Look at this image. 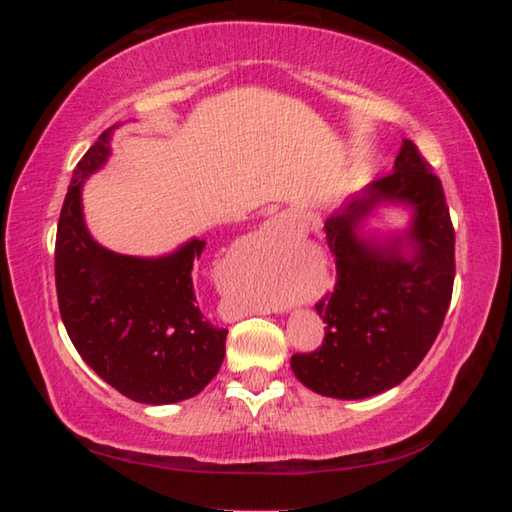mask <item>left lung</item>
Here are the masks:
<instances>
[{
	"label": "left lung",
	"instance_id": "left-lung-1",
	"mask_svg": "<svg viewBox=\"0 0 512 512\" xmlns=\"http://www.w3.org/2000/svg\"><path fill=\"white\" fill-rule=\"evenodd\" d=\"M379 202L414 207L411 260L401 257V240L377 247L356 235ZM325 232L336 262L334 291L316 302L325 339L293 354L291 370L314 393L363 400L409 377L443 327L456 273L452 216L440 178L404 140L395 169L329 216Z\"/></svg>",
	"mask_w": 512,
	"mask_h": 512
}]
</instances>
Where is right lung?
<instances>
[{
	"label": "right lung",
	"mask_w": 512,
	"mask_h": 512,
	"mask_svg": "<svg viewBox=\"0 0 512 512\" xmlns=\"http://www.w3.org/2000/svg\"><path fill=\"white\" fill-rule=\"evenodd\" d=\"M110 131L76 164L56 232L60 318L83 361L121 395L142 404L194 397L219 372L228 329L196 305L194 262L205 241L142 259L112 253L90 237L81 212L83 180L108 158Z\"/></svg>",
	"instance_id": "right-lung-1"
}]
</instances>
